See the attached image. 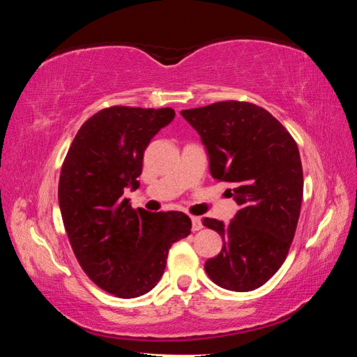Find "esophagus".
<instances>
[{"instance_id": "obj_1", "label": "esophagus", "mask_w": 357, "mask_h": 357, "mask_svg": "<svg viewBox=\"0 0 357 357\" xmlns=\"http://www.w3.org/2000/svg\"><path fill=\"white\" fill-rule=\"evenodd\" d=\"M202 228H203L202 220L198 219V217H192V229H193V231H200Z\"/></svg>"}]
</instances>
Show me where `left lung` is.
Segmentation results:
<instances>
[{
    "mask_svg": "<svg viewBox=\"0 0 357 357\" xmlns=\"http://www.w3.org/2000/svg\"><path fill=\"white\" fill-rule=\"evenodd\" d=\"M208 151L214 179L228 189L239 211L229 223L204 217L223 239L204 263L215 285L252 291L285 261L298 227L304 178L298 144L264 108L227 100L181 112Z\"/></svg>",
    "mask_w": 357,
    "mask_h": 357,
    "instance_id": "8db88e82",
    "label": "left lung"
}]
</instances>
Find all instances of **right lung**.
I'll list each match as a JSON object with an SVG mask.
<instances>
[{
    "instance_id": "right-lung-1",
    "label": "right lung",
    "mask_w": 357,
    "mask_h": 357,
    "mask_svg": "<svg viewBox=\"0 0 357 357\" xmlns=\"http://www.w3.org/2000/svg\"><path fill=\"white\" fill-rule=\"evenodd\" d=\"M173 118V108H104L84 121L61 168L58 202L72 250L89 279L118 298L151 291L168 249L190 234L184 213L132 209L123 197L138 189L144 149Z\"/></svg>"
}]
</instances>
